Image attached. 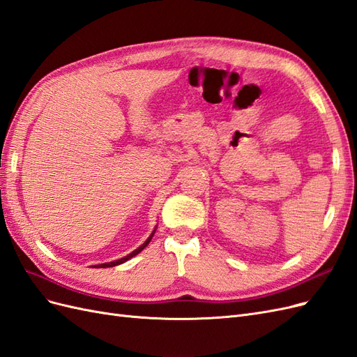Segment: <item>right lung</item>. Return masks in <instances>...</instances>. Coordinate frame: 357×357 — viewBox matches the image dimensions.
Returning a JSON list of instances; mask_svg holds the SVG:
<instances>
[{"label": "right lung", "mask_w": 357, "mask_h": 357, "mask_svg": "<svg viewBox=\"0 0 357 357\" xmlns=\"http://www.w3.org/2000/svg\"><path fill=\"white\" fill-rule=\"evenodd\" d=\"M155 232H156V228L153 229V232L152 234H150V236H149V238L142 244V245H139L138 248H135V250L132 252V253H129V255H126V256H123L122 259H117V261H113V262H105V264H100V265H93V268H110V266H116V265H121V264H123V262H126V261H129V259H131V257H134V256H137L139 252H143L144 250V248L147 247V244L150 243V240H152V236L155 235Z\"/></svg>", "instance_id": "1"}]
</instances>
